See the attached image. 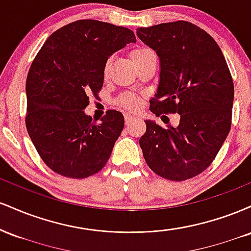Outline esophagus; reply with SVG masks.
Wrapping results in <instances>:
<instances>
[{
  "instance_id": "esophagus-1",
  "label": "esophagus",
  "mask_w": 251,
  "mask_h": 251,
  "mask_svg": "<svg viewBox=\"0 0 251 251\" xmlns=\"http://www.w3.org/2000/svg\"><path fill=\"white\" fill-rule=\"evenodd\" d=\"M133 119H134V117L131 116V114H125V123H126V125H128V124L131 123Z\"/></svg>"
}]
</instances>
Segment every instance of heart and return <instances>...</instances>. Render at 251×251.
Segmentation results:
<instances>
[{"instance_id":"obj_1","label":"heart","mask_w":251,"mask_h":251,"mask_svg":"<svg viewBox=\"0 0 251 251\" xmlns=\"http://www.w3.org/2000/svg\"><path fill=\"white\" fill-rule=\"evenodd\" d=\"M148 53H150V50H145V48H137V50H132L131 51L132 61L133 62L138 61V60L142 59V57L145 56ZM107 68H108V63L105 66V72L107 71ZM119 103L127 109H132V111H134V109H137L138 107H139V102H138V100L134 99V98H132V97L123 98V99L119 101Z\"/></svg>"}]
</instances>
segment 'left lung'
<instances>
[{"label":"left lung","mask_w":251,"mask_h":251,"mask_svg":"<svg viewBox=\"0 0 251 251\" xmlns=\"http://www.w3.org/2000/svg\"><path fill=\"white\" fill-rule=\"evenodd\" d=\"M137 35L160 60L159 86L150 109L178 113L179 125L165 128L145 120L139 139L149 168L181 181L196 177L215 159L231 127L234 82L217 42L188 21L138 28Z\"/></svg>","instance_id":"1"}]
</instances>
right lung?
<instances>
[{"label":"right lung","mask_w":251,"mask_h":251,"mask_svg":"<svg viewBox=\"0 0 251 251\" xmlns=\"http://www.w3.org/2000/svg\"><path fill=\"white\" fill-rule=\"evenodd\" d=\"M134 33L97 20H79L54 31L31 63L25 81V126L48 168L68 178H86L108 162L124 128L122 112L108 109L97 124L85 113L89 94L103 83L108 57Z\"/></svg>","instance_id":"obj_1"}]
</instances>
